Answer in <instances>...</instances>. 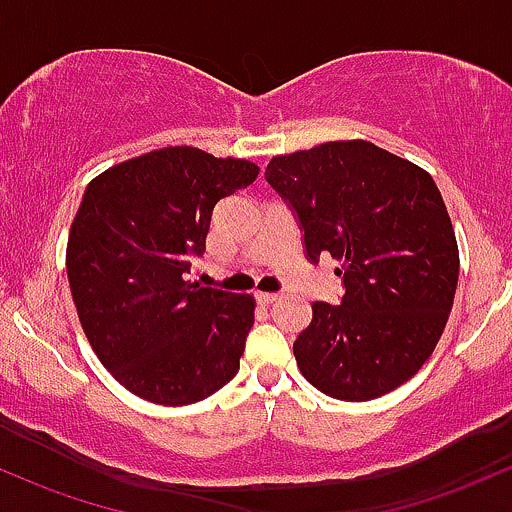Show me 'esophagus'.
Here are the masks:
<instances>
[{
	"mask_svg": "<svg viewBox=\"0 0 512 512\" xmlns=\"http://www.w3.org/2000/svg\"><path fill=\"white\" fill-rule=\"evenodd\" d=\"M279 299V294H272V291H257V301L262 303V306H269V303H274Z\"/></svg>",
	"mask_w": 512,
	"mask_h": 512,
	"instance_id": "obj_1",
	"label": "esophagus"
}]
</instances>
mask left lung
<instances>
[{"label":"left lung","mask_w":512,"mask_h":512,"mask_svg":"<svg viewBox=\"0 0 512 512\" xmlns=\"http://www.w3.org/2000/svg\"><path fill=\"white\" fill-rule=\"evenodd\" d=\"M265 179L294 211L308 260L333 255L345 286L338 306H311L294 342L301 374L340 401L401 386L435 350L457 291V238L437 184L367 140L272 157Z\"/></svg>","instance_id":"left-lung-1"}]
</instances>
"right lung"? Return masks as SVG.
Listing matches in <instances>:
<instances>
[{
  "mask_svg": "<svg viewBox=\"0 0 512 512\" xmlns=\"http://www.w3.org/2000/svg\"><path fill=\"white\" fill-rule=\"evenodd\" d=\"M257 165L174 145L101 172L67 240V279L89 345L121 386L189 406L240 369L255 299L184 282L206 252L218 201Z\"/></svg>",
  "mask_w": 512,
  "mask_h": 512,
  "instance_id": "1",
  "label": "right lung"
}]
</instances>
